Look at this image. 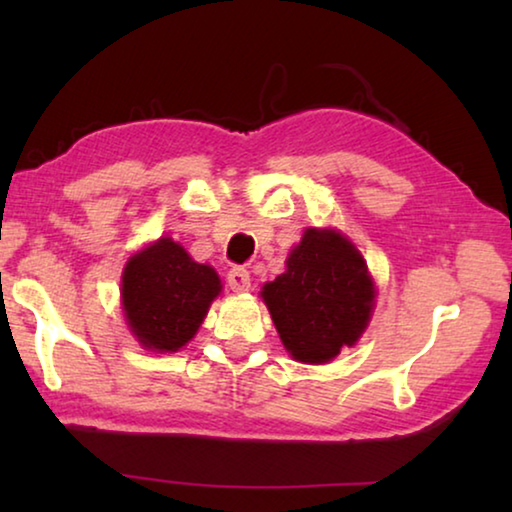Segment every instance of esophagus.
Masks as SVG:
<instances>
[{
	"label": "esophagus",
	"mask_w": 512,
	"mask_h": 512,
	"mask_svg": "<svg viewBox=\"0 0 512 512\" xmlns=\"http://www.w3.org/2000/svg\"><path fill=\"white\" fill-rule=\"evenodd\" d=\"M228 284H230L232 291L246 293L250 289V273L246 271V268H241V266L230 268V271H228Z\"/></svg>",
	"instance_id": "1"
}]
</instances>
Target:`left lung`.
I'll list each match as a JSON object with an SVG mask.
<instances>
[{
	"label": "left lung",
	"instance_id": "8db88e82",
	"mask_svg": "<svg viewBox=\"0 0 512 512\" xmlns=\"http://www.w3.org/2000/svg\"><path fill=\"white\" fill-rule=\"evenodd\" d=\"M284 348L296 361L327 363L366 332L375 284L348 237L307 228L287 271L262 289Z\"/></svg>",
	"mask_w": 512,
	"mask_h": 512
}]
</instances>
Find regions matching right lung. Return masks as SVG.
<instances>
[{
  "mask_svg": "<svg viewBox=\"0 0 512 512\" xmlns=\"http://www.w3.org/2000/svg\"><path fill=\"white\" fill-rule=\"evenodd\" d=\"M221 280L169 237L128 259L121 275L126 323L146 350L178 352L194 339Z\"/></svg>",
  "mask_w": 512,
  "mask_h": 512,
  "instance_id": "obj_1",
  "label": "right lung"
}]
</instances>
